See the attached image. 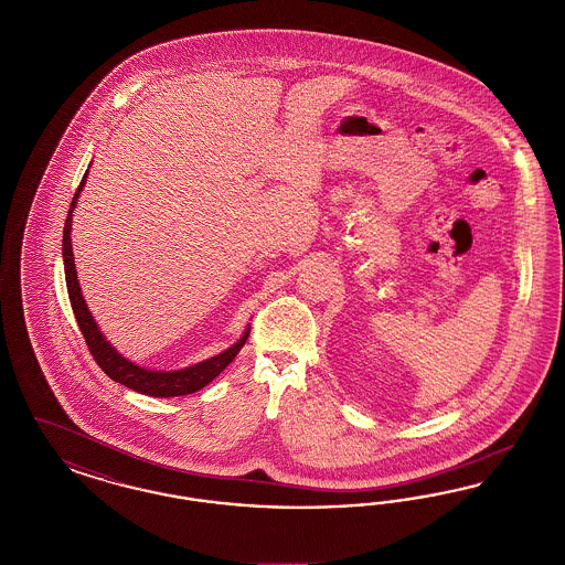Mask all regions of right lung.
Here are the masks:
<instances>
[{"label":"right lung","instance_id":"right-lung-1","mask_svg":"<svg viewBox=\"0 0 565 565\" xmlns=\"http://www.w3.org/2000/svg\"><path fill=\"white\" fill-rule=\"evenodd\" d=\"M90 167V164H88ZM86 175L88 169L82 178L81 186L74 194L72 207L67 212L65 220V228H63V267H65V284H67V295L76 316V322L81 326V332L84 334V341L88 345V350L93 353L95 362L102 366V371L114 379L116 383L127 385L129 390L146 394V396H154V398H173V396H186L194 394L201 387H205L207 383H212L215 376L220 375L233 360L235 355L242 351L247 337H249V326L245 328L239 341L233 343L228 350L212 355L203 362H196L186 369L180 371H152V369H143L139 364H135L131 360H127L122 353H118L116 348L106 339V334L102 332L99 323L95 322L93 313L88 311V305L82 296L81 281H78V270L74 265V252H72V217L76 203L81 199L82 189L86 184Z\"/></svg>","mask_w":565,"mask_h":565}]
</instances>
